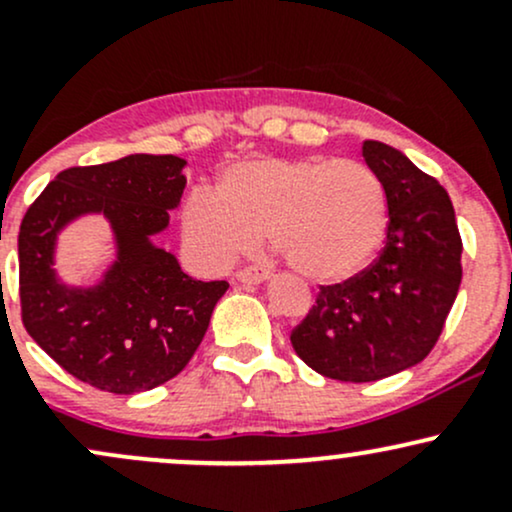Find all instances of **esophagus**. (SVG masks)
<instances>
[{
  "label": "esophagus",
  "mask_w": 512,
  "mask_h": 512,
  "mask_svg": "<svg viewBox=\"0 0 512 512\" xmlns=\"http://www.w3.org/2000/svg\"><path fill=\"white\" fill-rule=\"evenodd\" d=\"M269 276V269L262 267V264H250V267H243L236 272V279L243 281V284H260Z\"/></svg>",
  "instance_id": "esophagus-1"
}]
</instances>
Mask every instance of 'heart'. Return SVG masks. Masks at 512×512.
<instances>
[{
	"label": "heart",
	"instance_id": "1",
	"mask_svg": "<svg viewBox=\"0 0 512 512\" xmlns=\"http://www.w3.org/2000/svg\"><path fill=\"white\" fill-rule=\"evenodd\" d=\"M182 231L199 262L226 267L267 228L298 274L344 281L373 262L387 233L378 175L354 158L255 156L223 170L219 192L197 187L182 204Z\"/></svg>",
	"mask_w": 512,
	"mask_h": 512
}]
</instances>
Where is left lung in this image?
Here are the masks:
<instances>
[{"instance_id":"1","label":"left lung","mask_w":512,"mask_h":512,"mask_svg":"<svg viewBox=\"0 0 512 512\" xmlns=\"http://www.w3.org/2000/svg\"><path fill=\"white\" fill-rule=\"evenodd\" d=\"M363 158L387 197L385 248L363 272L320 286L291 332L296 354L342 383H373L424 361L462 281V238L445 187L383 142H363Z\"/></svg>"}]
</instances>
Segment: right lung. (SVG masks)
<instances>
[{"label":"right lung","instance_id":"add662e5","mask_svg":"<svg viewBox=\"0 0 512 512\" xmlns=\"http://www.w3.org/2000/svg\"><path fill=\"white\" fill-rule=\"evenodd\" d=\"M178 156L132 154L67 168L28 207L19 231L21 320L40 349L81 383L134 395L190 363L226 281H197L151 238L185 190ZM81 213L111 221L118 260L91 290L56 279V233Z\"/></svg>","mask_w":512,"mask_h":512}]
</instances>
